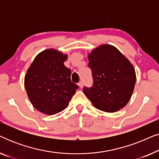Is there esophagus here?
I'll return each instance as SVG.
<instances>
[{
    "mask_svg": "<svg viewBox=\"0 0 159 159\" xmlns=\"http://www.w3.org/2000/svg\"><path fill=\"white\" fill-rule=\"evenodd\" d=\"M78 85H79L80 88H82V87H83V83H82V82H80L79 84H78Z\"/></svg>",
    "mask_w": 159,
    "mask_h": 159,
    "instance_id": "obj_1",
    "label": "esophagus"
}]
</instances>
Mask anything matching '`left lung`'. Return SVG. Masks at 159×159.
Masks as SVG:
<instances>
[{
	"mask_svg": "<svg viewBox=\"0 0 159 159\" xmlns=\"http://www.w3.org/2000/svg\"><path fill=\"white\" fill-rule=\"evenodd\" d=\"M93 86L84 88L93 106L108 113L118 111L131 98L136 82L133 65L116 47L102 44L88 55Z\"/></svg>",
	"mask_w": 159,
	"mask_h": 159,
	"instance_id": "left-lung-1",
	"label": "left lung"
}]
</instances>
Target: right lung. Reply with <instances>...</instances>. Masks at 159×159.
Listing matches in <instances>:
<instances>
[{"instance_id": "right-lung-1", "label": "right lung", "mask_w": 159, "mask_h": 159, "mask_svg": "<svg viewBox=\"0 0 159 159\" xmlns=\"http://www.w3.org/2000/svg\"><path fill=\"white\" fill-rule=\"evenodd\" d=\"M67 54L54 48L38 53L28 68L25 87L32 106L46 115L62 111L78 89L71 82L70 69L64 66Z\"/></svg>"}]
</instances>
